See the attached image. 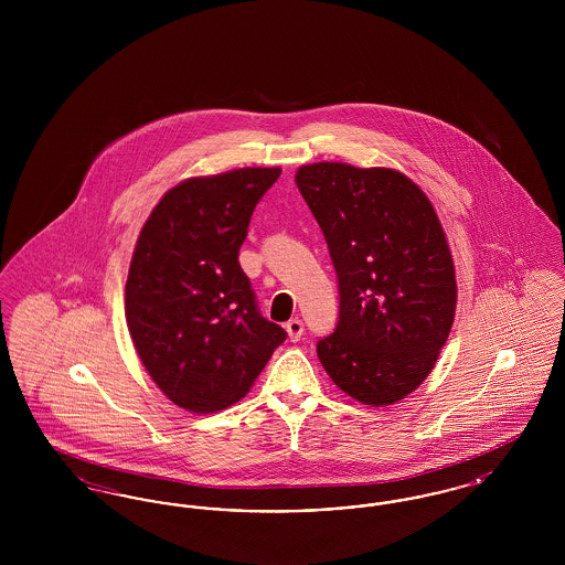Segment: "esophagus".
<instances>
[{
	"label": "esophagus",
	"instance_id": "34e87169",
	"mask_svg": "<svg viewBox=\"0 0 565 565\" xmlns=\"http://www.w3.org/2000/svg\"><path fill=\"white\" fill-rule=\"evenodd\" d=\"M302 330H305V326H302V322H300L298 318L286 323V332H288V339H290V341H298V339L302 337Z\"/></svg>",
	"mask_w": 565,
	"mask_h": 565
}]
</instances>
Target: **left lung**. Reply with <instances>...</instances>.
<instances>
[{
  "label": "left lung",
  "mask_w": 565,
  "mask_h": 565,
  "mask_svg": "<svg viewBox=\"0 0 565 565\" xmlns=\"http://www.w3.org/2000/svg\"><path fill=\"white\" fill-rule=\"evenodd\" d=\"M296 186L339 277V323L323 371L369 406L403 401L430 375L456 318L454 256L430 199L390 167L313 162Z\"/></svg>",
  "instance_id": "left-lung-1"
}]
</instances>
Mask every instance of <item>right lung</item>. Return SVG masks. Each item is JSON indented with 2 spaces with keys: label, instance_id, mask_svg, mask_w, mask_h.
<instances>
[{
  "label": "right lung",
  "instance_id": "right-lung-1",
  "mask_svg": "<svg viewBox=\"0 0 565 565\" xmlns=\"http://www.w3.org/2000/svg\"><path fill=\"white\" fill-rule=\"evenodd\" d=\"M279 173L189 178L162 194L135 243L125 288L135 351L162 394L192 413L242 401L286 341L239 267L249 217Z\"/></svg>",
  "mask_w": 565,
  "mask_h": 565
}]
</instances>
